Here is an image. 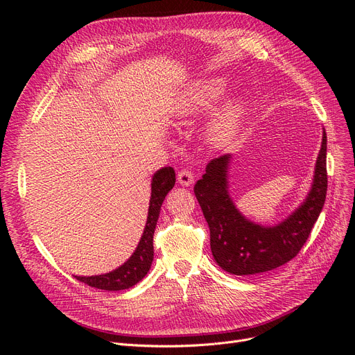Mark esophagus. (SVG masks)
<instances>
[{
	"label": "esophagus",
	"mask_w": 355,
	"mask_h": 355,
	"mask_svg": "<svg viewBox=\"0 0 355 355\" xmlns=\"http://www.w3.org/2000/svg\"><path fill=\"white\" fill-rule=\"evenodd\" d=\"M177 180L181 185H185V187H189V185H191L194 182V174L189 170H181L177 175Z\"/></svg>",
	"instance_id": "esophagus-1"
}]
</instances>
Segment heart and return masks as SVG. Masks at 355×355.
<instances>
[{"instance_id":"obj_1","label":"heart","mask_w":355,"mask_h":355,"mask_svg":"<svg viewBox=\"0 0 355 355\" xmlns=\"http://www.w3.org/2000/svg\"><path fill=\"white\" fill-rule=\"evenodd\" d=\"M225 93V83L218 79L202 80L196 83L184 96L178 109L181 119H190L201 112L211 107ZM246 114L245 102L241 99H230L223 103L210 116L206 128V135L216 148L230 145L239 135Z\"/></svg>"}]
</instances>
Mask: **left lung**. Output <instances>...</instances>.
I'll use <instances>...</instances> for the list:
<instances>
[{
  "instance_id": "left-lung-1",
  "label": "left lung",
  "mask_w": 355,
  "mask_h": 355,
  "mask_svg": "<svg viewBox=\"0 0 355 355\" xmlns=\"http://www.w3.org/2000/svg\"><path fill=\"white\" fill-rule=\"evenodd\" d=\"M232 155L211 159L194 194L210 227V246L217 265L232 275H257L293 259L318 220L327 196V134L315 164L311 191L288 218L276 226H260L241 214L229 194L227 170Z\"/></svg>"
}]
</instances>
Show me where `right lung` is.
Returning <instances> with one entry per match:
<instances>
[{
    "label": "right lung",
    "mask_w": 355,
    "mask_h": 355,
    "mask_svg": "<svg viewBox=\"0 0 355 355\" xmlns=\"http://www.w3.org/2000/svg\"><path fill=\"white\" fill-rule=\"evenodd\" d=\"M175 184V171L171 166L158 170L151 181V198L146 216V225L139 243L126 262L118 269L98 276H76L78 281L85 282L92 288L103 291H122L137 285L151 269L154 260V232L159 217L161 206L165 196L170 193Z\"/></svg>",
    "instance_id": "add662e5"
}]
</instances>
